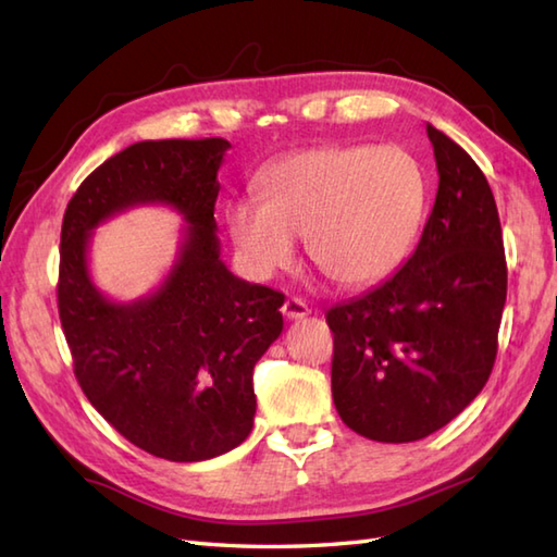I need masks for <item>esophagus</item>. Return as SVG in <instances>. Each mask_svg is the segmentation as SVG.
Segmentation results:
<instances>
[{
	"mask_svg": "<svg viewBox=\"0 0 557 557\" xmlns=\"http://www.w3.org/2000/svg\"><path fill=\"white\" fill-rule=\"evenodd\" d=\"M282 313H285V318H289V321H299V318L309 315V306H306V301L299 297H289L285 304H282Z\"/></svg>",
	"mask_w": 557,
	"mask_h": 557,
	"instance_id": "34e87169",
	"label": "esophagus"
}]
</instances>
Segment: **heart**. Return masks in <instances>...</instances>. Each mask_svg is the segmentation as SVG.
Instances as JSON below:
<instances>
[{
	"label": "heart",
	"mask_w": 557,
	"mask_h": 557,
	"mask_svg": "<svg viewBox=\"0 0 557 557\" xmlns=\"http://www.w3.org/2000/svg\"><path fill=\"white\" fill-rule=\"evenodd\" d=\"M260 198L227 208L246 268L268 280L297 260V236L318 270L349 289L373 287L405 263L429 200L425 170L411 150L318 146L272 162Z\"/></svg>",
	"instance_id": "obj_1"
}]
</instances>
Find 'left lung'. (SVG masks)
Returning a JSON list of instances; mask_svg holds the SVG:
<instances>
[{
	"label": "left lung",
	"mask_w": 557,
	"mask_h": 557,
	"mask_svg": "<svg viewBox=\"0 0 557 557\" xmlns=\"http://www.w3.org/2000/svg\"><path fill=\"white\" fill-rule=\"evenodd\" d=\"M437 194L417 251L325 313L333 399L351 431L411 443L453 421L493 371L507 297L498 208L479 164L435 126Z\"/></svg>",
	"instance_id": "8db88e82"
}]
</instances>
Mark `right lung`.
<instances>
[{
	"label": "right lung",
	"mask_w": 557,
	"mask_h": 557,
	"mask_svg": "<svg viewBox=\"0 0 557 557\" xmlns=\"http://www.w3.org/2000/svg\"><path fill=\"white\" fill-rule=\"evenodd\" d=\"M224 138L140 140L104 160L69 200L59 251V321L88 401L128 443L170 461H203L253 429V366L282 333L285 294L239 280L220 258L218 170ZM187 220L163 285L132 305L91 285V230L136 205Z\"/></svg>",
	"instance_id": "1"
}]
</instances>
